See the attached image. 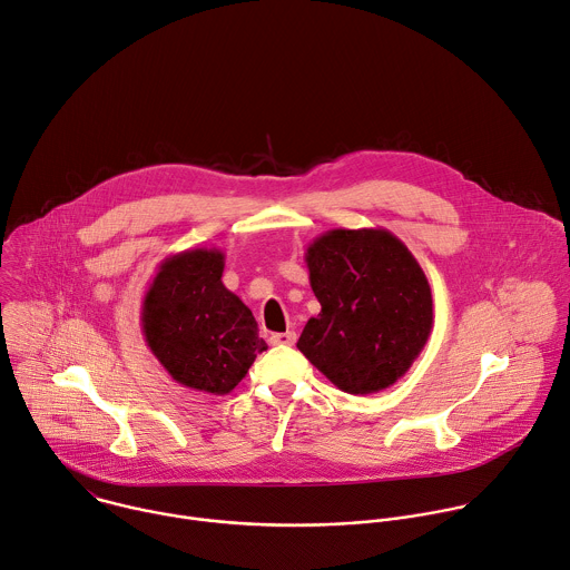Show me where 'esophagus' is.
<instances>
[{"label":"esophagus","mask_w":570,"mask_h":570,"mask_svg":"<svg viewBox=\"0 0 570 570\" xmlns=\"http://www.w3.org/2000/svg\"><path fill=\"white\" fill-rule=\"evenodd\" d=\"M295 332H286V334H273L271 336V343L277 345V347H291L295 343Z\"/></svg>","instance_id":"obj_1"}]
</instances>
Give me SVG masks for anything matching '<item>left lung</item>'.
Listing matches in <instances>:
<instances>
[{
  "label": "left lung",
  "mask_w": 570,
  "mask_h": 570,
  "mask_svg": "<svg viewBox=\"0 0 570 570\" xmlns=\"http://www.w3.org/2000/svg\"><path fill=\"white\" fill-rule=\"evenodd\" d=\"M304 262L322 308L297 350L343 392L394 385L433 330L431 286L413 253L383 227H338L313 238Z\"/></svg>",
  "instance_id": "1"
}]
</instances>
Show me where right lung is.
<instances>
[{
	"label": "right lung",
	"mask_w": 570,
	"mask_h": 570,
	"mask_svg": "<svg viewBox=\"0 0 570 570\" xmlns=\"http://www.w3.org/2000/svg\"><path fill=\"white\" fill-rule=\"evenodd\" d=\"M225 255L191 248L159 264L141 302V334L174 381L227 394L268 345L253 311L220 282Z\"/></svg>",
	"instance_id": "add662e5"
}]
</instances>
